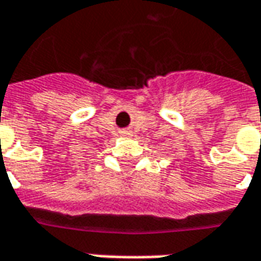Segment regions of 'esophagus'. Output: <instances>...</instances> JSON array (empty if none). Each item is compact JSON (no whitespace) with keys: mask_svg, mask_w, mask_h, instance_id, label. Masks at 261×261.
Segmentation results:
<instances>
[{"mask_svg":"<svg viewBox=\"0 0 261 261\" xmlns=\"http://www.w3.org/2000/svg\"><path fill=\"white\" fill-rule=\"evenodd\" d=\"M121 136L128 137V136H130V133H128V131H123V133H121Z\"/></svg>","mask_w":261,"mask_h":261,"instance_id":"34e87169","label":"esophagus"}]
</instances>
